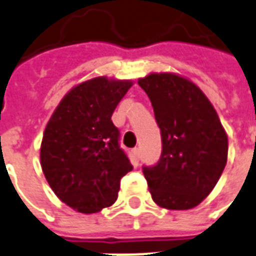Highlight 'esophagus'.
<instances>
[{
  "label": "esophagus",
  "mask_w": 256,
  "mask_h": 256,
  "mask_svg": "<svg viewBox=\"0 0 256 256\" xmlns=\"http://www.w3.org/2000/svg\"><path fill=\"white\" fill-rule=\"evenodd\" d=\"M132 152H134V156H135V159H136V162H139V156H140V150H139V148H134V151H132Z\"/></svg>",
  "instance_id": "esophagus-1"
}]
</instances>
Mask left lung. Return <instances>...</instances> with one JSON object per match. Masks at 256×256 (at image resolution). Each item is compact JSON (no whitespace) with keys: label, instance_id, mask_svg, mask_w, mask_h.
Here are the masks:
<instances>
[{"label":"left lung","instance_id":"left-lung-1","mask_svg":"<svg viewBox=\"0 0 256 256\" xmlns=\"http://www.w3.org/2000/svg\"><path fill=\"white\" fill-rule=\"evenodd\" d=\"M162 135V155L143 167L154 202L188 210L208 197L228 159V136L208 97L189 78L150 72L139 78Z\"/></svg>","mask_w":256,"mask_h":256}]
</instances>
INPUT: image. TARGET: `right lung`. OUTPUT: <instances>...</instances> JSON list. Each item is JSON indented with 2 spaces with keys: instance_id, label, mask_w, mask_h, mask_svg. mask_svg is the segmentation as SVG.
<instances>
[{
  "instance_id": "right-lung-1",
  "label": "right lung",
  "mask_w": 256,
  "mask_h": 256,
  "mask_svg": "<svg viewBox=\"0 0 256 256\" xmlns=\"http://www.w3.org/2000/svg\"><path fill=\"white\" fill-rule=\"evenodd\" d=\"M132 84L104 76L84 80L64 94L46 126L42 170L58 198L76 212L113 205L120 180L132 170L110 120Z\"/></svg>"
}]
</instances>
